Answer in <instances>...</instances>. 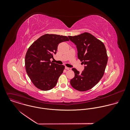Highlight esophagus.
Listing matches in <instances>:
<instances>
[{
	"mask_svg": "<svg viewBox=\"0 0 130 130\" xmlns=\"http://www.w3.org/2000/svg\"><path fill=\"white\" fill-rule=\"evenodd\" d=\"M65 69H66V70H69V71H71V70H72V69H71V68H68V67H65Z\"/></svg>",
	"mask_w": 130,
	"mask_h": 130,
	"instance_id": "1",
	"label": "esophagus"
}]
</instances>
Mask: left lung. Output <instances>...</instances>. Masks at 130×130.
<instances>
[{
  "label": "left lung",
  "instance_id": "1",
  "mask_svg": "<svg viewBox=\"0 0 130 130\" xmlns=\"http://www.w3.org/2000/svg\"><path fill=\"white\" fill-rule=\"evenodd\" d=\"M68 37L76 45L78 58L86 66L82 73L72 69L74 76L71 85L78 91H87L96 85L105 73L108 59L106 47L102 41L88 32Z\"/></svg>",
  "mask_w": 130,
  "mask_h": 130
}]
</instances>
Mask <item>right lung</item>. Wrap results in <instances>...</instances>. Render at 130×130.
<instances>
[{
	"label": "right lung",
	"instance_id": "right-lung-1",
	"mask_svg": "<svg viewBox=\"0 0 130 130\" xmlns=\"http://www.w3.org/2000/svg\"><path fill=\"white\" fill-rule=\"evenodd\" d=\"M69 40L66 36L45 34L28 48L25 57V70L38 89L48 91L56 86L65 67L51 62L50 59L56 54L58 44Z\"/></svg>",
	"mask_w": 130,
	"mask_h": 130
}]
</instances>
